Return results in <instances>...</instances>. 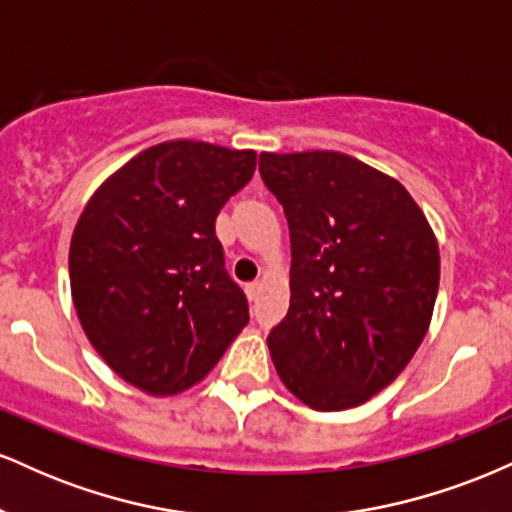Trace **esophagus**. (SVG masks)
Listing matches in <instances>:
<instances>
[{
	"label": "esophagus",
	"instance_id": "1",
	"mask_svg": "<svg viewBox=\"0 0 512 512\" xmlns=\"http://www.w3.org/2000/svg\"><path fill=\"white\" fill-rule=\"evenodd\" d=\"M245 291H248L250 301H257V296H260V284H257V281H252V284L245 286Z\"/></svg>",
	"mask_w": 512,
	"mask_h": 512
}]
</instances>
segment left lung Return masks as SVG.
Masks as SVG:
<instances>
[{
    "instance_id": "left-lung-1",
    "label": "left lung",
    "mask_w": 512,
    "mask_h": 512,
    "mask_svg": "<svg viewBox=\"0 0 512 512\" xmlns=\"http://www.w3.org/2000/svg\"><path fill=\"white\" fill-rule=\"evenodd\" d=\"M260 175L291 233V305L267 337L276 373L317 411L358 407L424 342L436 236L395 178L354 156L262 154Z\"/></svg>"
}]
</instances>
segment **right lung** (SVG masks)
<instances>
[{
  "instance_id": "1",
  "label": "right lung",
  "mask_w": 512,
  "mask_h": 512,
  "mask_svg": "<svg viewBox=\"0 0 512 512\" xmlns=\"http://www.w3.org/2000/svg\"><path fill=\"white\" fill-rule=\"evenodd\" d=\"M255 151L175 139L127 161L93 192L69 248L88 342L149 395L187 390L248 325L223 267L216 216L248 185Z\"/></svg>"
}]
</instances>
